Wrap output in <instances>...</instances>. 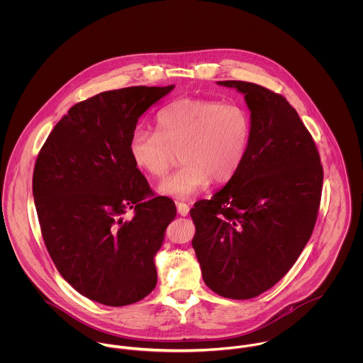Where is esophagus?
Wrapping results in <instances>:
<instances>
[{
	"label": "esophagus",
	"mask_w": 363,
	"mask_h": 363,
	"mask_svg": "<svg viewBox=\"0 0 363 363\" xmlns=\"http://www.w3.org/2000/svg\"><path fill=\"white\" fill-rule=\"evenodd\" d=\"M176 206H177V212H179L182 216H187V215H189L190 207H189L187 204H184V203H177Z\"/></svg>",
	"instance_id": "34e87169"
}]
</instances>
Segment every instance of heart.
<instances>
[{
  "instance_id": "heart-1",
  "label": "heart",
  "mask_w": 363,
  "mask_h": 363,
  "mask_svg": "<svg viewBox=\"0 0 363 363\" xmlns=\"http://www.w3.org/2000/svg\"><path fill=\"white\" fill-rule=\"evenodd\" d=\"M250 135V116L242 106L180 99L159 110L156 130H134L130 155L141 170L163 177L180 154L182 167L156 190L166 197L187 200L211 182L226 183L238 173Z\"/></svg>"
}]
</instances>
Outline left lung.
I'll return each mask as SVG.
<instances>
[{
  "instance_id": "1",
  "label": "left lung",
  "mask_w": 363,
  "mask_h": 363,
  "mask_svg": "<svg viewBox=\"0 0 363 363\" xmlns=\"http://www.w3.org/2000/svg\"><path fill=\"white\" fill-rule=\"evenodd\" d=\"M216 84L245 95L250 145L226 186L191 208V245L209 289L252 299L274 286L309 242L323 167L309 131L284 96L252 82Z\"/></svg>"
}]
</instances>
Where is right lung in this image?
<instances>
[{"label":"right lung","instance_id":"right-lung-1","mask_svg":"<svg viewBox=\"0 0 363 363\" xmlns=\"http://www.w3.org/2000/svg\"><path fill=\"white\" fill-rule=\"evenodd\" d=\"M174 85L130 86L72 106L33 172L42 235L58 272L85 298L125 306L150 295L174 203L154 197L130 155L140 117ZM135 209L131 220L122 215Z\"/></svg>","mask_w":363,"mask_h":363}]
</instances>
